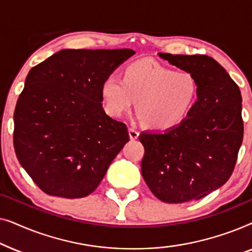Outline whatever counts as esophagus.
Returning a JSON list of instances; mask_svg holds the SVG:
<instances>
[{"label": "esophagus", "instance_id": "esophagus-1", "mask_svg": "<svg viewBox=\"0 0 252 252\" xmlns=\"http://www.w3.org/2000/svg\"><path fill=\"white\" fill-rule=\"evenodd\" d=\"M128 134H129V139L130 140H136L139 137V132L134 128H129L128 129Z\"/></svg>", "mask_w": 252, "mask_h": 252}]
</instances>
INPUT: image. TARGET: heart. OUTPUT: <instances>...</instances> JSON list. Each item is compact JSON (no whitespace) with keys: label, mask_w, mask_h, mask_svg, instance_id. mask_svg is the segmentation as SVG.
Segmentation results:
<instances>
[{"label":"heart","mask_w":252,"mask_h":252,"mask_svg":"<svg viewBox=\"0 0 252 252\" xmlns=\"http://www.w3.org/2000/svg\"><path fill=\"white\" fill-rule=\"evenodd\" d=\"M101 94L105 110L120 117L136 103L139 118L151 129L170 130L190 115L197 99V84L188 72H174L153 62L126 67L124 79L109 75Z\"/></svg>","instance_id":"heart-1"}]
</instances>
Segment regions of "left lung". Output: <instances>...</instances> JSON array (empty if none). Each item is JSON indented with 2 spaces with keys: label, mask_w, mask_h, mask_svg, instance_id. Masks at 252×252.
Masks as SVG:
<instances>
[{
  "label": "left lung",
  "mask_w": 252,
  "mask_h": 252,
  "mask_svg": "<svg viewBox=\"0 0 252 252\" xmlns=\"http://www.w3.org/2000/svg\"><path fill=\"white\" fill-rule=\"evenodd\" d=\"M158 56L190 73L198 89L181 125L139 136L147 186L160 201L179 204L204 197L232 175L243 140L242 96L225 68L206 55Z\"/></svg>",
  "instance_id": "8db88e82"
}]
</instances>
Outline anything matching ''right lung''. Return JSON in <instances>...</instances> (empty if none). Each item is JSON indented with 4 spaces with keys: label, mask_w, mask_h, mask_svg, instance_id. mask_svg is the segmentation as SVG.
<instances>
[{
    "label": "right lung",
    "mask_w": 252,
    "mask_h": 252,
    "mask_svg": "<svg viewBox=\"0 0 252 252\" xmlns=\"http://www.w3.org/2000/svg\"><path fill=\"white\" fill-rule=\"evenodd\" d=\"M134 54L64 49L31 68L13 115V146L20 165L46 194H92L129 141L125 124L103 109L101 87Z\"/></svg>",
    "instance_id": "1"
}]
</instances>
